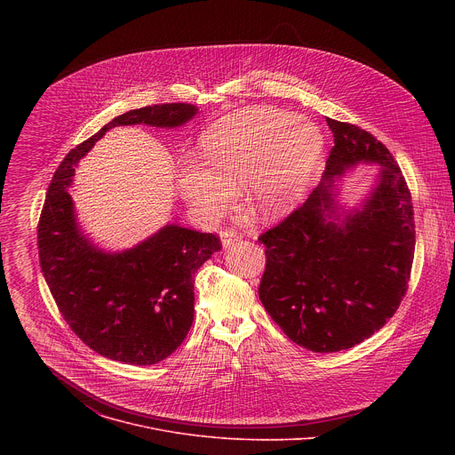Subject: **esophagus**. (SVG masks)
Here are the masks:
<instances>
[{"label":"esophagus","instance_id":"1","mask_svg":"<svg viewBox=\"0 0 455 455\" xmlns=\"http://www.w3.org/2000/svg\"><path fill=\"white\" fill-rule=\"evenodd\" d=\"M220 240H222L224 247H231L236 242H240L242 236H240V233L236 229H224V231H220Z\"/></svg>","mask_w":455,"mask_h":455}]
</instances>
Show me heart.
<instances>
[{
    "instance_id": "b5f03b06",
    "label": "heart",
    "mask_w": 455,
    "mask_h": 455,
    "mask_svg": "<svg viewBox=\"0 0 455 455\" xmlns=\"http://www.w3.org/2000/svg\"><path fill=\"white\" fill-rule=\"evenodd\" d=\"M203 163L188 157L179 172L182 195L199 213L219 219L243 186L262 220L287 215L301 199L323 152V134L287 110L243 108L203 134Z\"/></svg>"
}]
</instances>
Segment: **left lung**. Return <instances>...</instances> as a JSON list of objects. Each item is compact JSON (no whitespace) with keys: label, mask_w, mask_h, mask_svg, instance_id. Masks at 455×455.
Wrapping results in <instances>:
<instances>
[{"label":"left lung","mask_w":455,"mask_h":455,"mask_svg":"<svg viewBox=\"0 0 455 455\" xmlns=\"http://www.w3.org/2000/svg\"><path fill=\"white\" fill-rule=\"evenodd\" d=\"M334 147L308 199L259 236L266 269L259 299L269 317L312 352L347 350L387 324L406 294L415 222L406 180L371 132L327 119ZM359 162L383 168L355 211L333 199V179Z\"/></svg>","instance_id":"1"}]
</instances>
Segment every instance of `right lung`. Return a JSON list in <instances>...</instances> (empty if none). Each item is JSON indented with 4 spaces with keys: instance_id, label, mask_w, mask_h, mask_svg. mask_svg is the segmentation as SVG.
<instances>
[{
    "instance_id": "1",
    "label": "right lung",
    "mask_w": 455,
    "mask_h": 455,
    "mask_svg": "<svg viewBox=\"0 0 455 455\" xmlns=\"http://www.w3.org/2000/svg\"><path fill=\"white\" fill-rule=\"evenodd\" d=\"M197 108L166 103L130 110L69 150L38 220V258L71 331L103 357L147 366L172 355L195 321V275L222 249L220 238L168 224L123 252H103L80 231L68 193L76 163L116 126L177 128Z\"/></svg>"
}]
</instances>
